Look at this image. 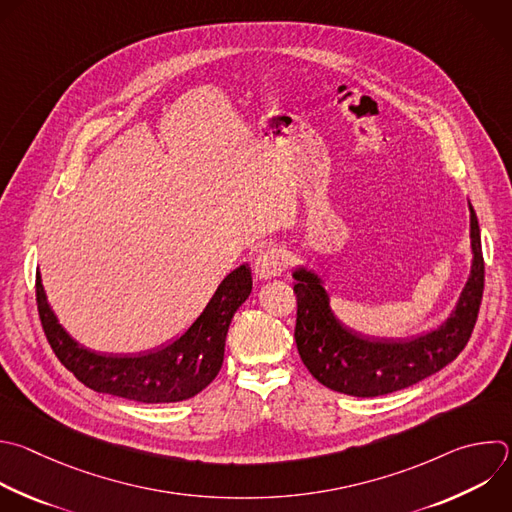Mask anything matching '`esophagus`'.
<instances>
[{
    "label": "esophagus",
    "mask_w": 512,
    "mask_h": 512,
    "mask_svg": "<svg viewBox=\"0 0 512 512\" xmlns=\"http://www.w3.org/2000/svg\"><path fill=\"white\" fill-rule=\"evenodd\" d=\"M283 267H285V259H283V253L279 249H263V251H259V255L255 257V263H253L255 275L259 279L279 277L283 273Z\"/></svg>",
    "instance_id": "obj_1"
}]
</instances>
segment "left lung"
Segmentation results:
<instances>
[{
  "label": "left lung",
  "mask_w": 512,
  "mask_h": 512,
  "mask_svg": "<svg viewBox=\"0 0 512 512\" xmlns=\"http://www.w3.org/2000/svg\"><path fill=\"white\" fill-rule=\"evenodd\" d=\"M468 209L474 257L466 287L456 309L438 329L410 342L368 339L346 329L331 313L319 277L307 269L293 273L297 279L293 287L297 297L295 344L301 362L319 384L358 398L384 396L436 374L464 350L484 291L480 227L470 203Z\"/></svg>",
  "instance_id": "obj_1"
}]
</instances>
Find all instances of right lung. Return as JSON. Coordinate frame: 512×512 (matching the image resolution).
Returning a JSON list of instances; mask_svg holds the SVG:
<instances>
[{
    "label": "right lung",
    "mask_w": 512,
    "mask_h": 512,
    "mask_svg": "<svg viewBox=\"0 0 512 512\" xmlns=\"http://www.w3.org/2000/svg\"><path fill=\"white\" fill-rule=\"evenodd\" d=\"M251 287L249 267H237L177 342L144 356H102L78 346L48 305L40 273L36 275V301L54 354L82 384L134 402L168 404L197 396L215 380L223 366L231 319Z\"/></svg>",
    "instance_id": "1"
}]
</instances>
